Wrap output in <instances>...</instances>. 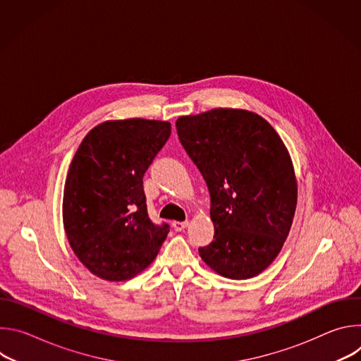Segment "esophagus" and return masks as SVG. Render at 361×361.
I'll return each mask as SVG.
<instances>
[{
  "instance_id": "obj_1",
  "label": "esophagus",
  "mask_w": 361,
  "mask_h": 361,
  "mask_svg": "<svg viewBox=\"0 0 361 361\" xmlns=\"http://www.w3.org/2000/svg\"><path fill=\"white\" fill-rule=\"evenodd\" d=\"M173 227L176 231H183L184 228L188 227V221H174Z\"/></svg>"
}]
</instances>
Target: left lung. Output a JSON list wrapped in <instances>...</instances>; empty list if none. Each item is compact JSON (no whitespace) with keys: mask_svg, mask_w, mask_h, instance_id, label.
<instances>
[{"mask_svg":"<svg viewBox=\"0 0 361 361\" xmlns=\"http://www.w3.org/2000/svg\"><path fill=\"white\" fill-rule=\"evenodd\" d=\"M178 138L207 183L214 241L198 250L217 274L245 280L263 273L293 224L297 178L271 124L240 109H214L176 121Z\"/></svg>","mask_w":361,"mask_h":361,"instance_id":"1","label":"left lung"}]
</instances>
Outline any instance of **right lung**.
I'll return each mask as SVG.
<instances>
[{
	"label": "right lung",
	"instance_id": "1",
	"mask_svg": "<svg viewBox=\"0 0 361 361\" xmlns=\"http://www.w3.org/2000/svg\"><path fill=\"white\" fill-rule=\"evenodd\" d=\"M170 134L169 121L109 120L80 144L64 185L63 223L74 254L94 276L135 277L167 238L169 226L148 219L142 176Z\"/></svg>",
	"mask_w": 361,
	"mask_h": 361
}]
</instances>
